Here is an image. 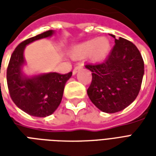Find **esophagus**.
I'll list each match as a JSON object with an SVG mask.
<instances>
[{"label": "esophagus", "instance_id": "obj_1", "mask_svg": "<svg viewBox=\"0 0 156 156\" xmlns=\"http://www.w3.org/2000/svg\"><path fill=\"white\" fill-rule=\"evenodd\" d=\"M82 68H83L82 66H77V67H75L74 69H73V74H76L80 69H82Z\"/></svg>", "mask_w": 156, "mask_h": 156}]
</instances>
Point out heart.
Masks as SVG:
<instances>
[{
	"label": "heart",
	"instance_id": "b5f03b06",
	"mask_svg": "<svg viewBox=\"0 0 156 156\" xmlns=\"http://www.w3.org/2000/svg\"><path fill=\"white\" fill-rule=\"evenodd\" d=\"M110 44L107 39L94 38L77 45L72 49L71 54L75 58H86L90 55L92 59L98 61L108 54Z\"/></svg>",
	"mask_w": 156,
	"mask_h": 156
}]
</instances>
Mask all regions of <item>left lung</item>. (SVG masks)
Masks as SVG:
<instances>
[{
    "label": "left lung",
    "instance_id": "8db88e82",
    "mask_svg": "<svg viewBox=\"0 0 156 156\" xmlns=\"http://www.w3.org/2000/svg\"><path fill=\"white\" fill-rule=\"evenodd\" d=\"M115 42L103 62L85 66L92 72L88 97L98 109L109 114L121 111L134 101L144 72L142 56L134 43L123 37L115 38Z\"/></svg>",
    "mask_w": 156,
    "mask_h": 156
}]
</instances>
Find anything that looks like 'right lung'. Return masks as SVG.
Wrapping results in <instances>:
<instances>
[{
    "label": "right lung",
    "mask_w": 156,
    "mask_h": 156,
    "mask_svg": "<svg viewBox=\"0 0 156 156\" xmlns=\"http://www.w3.org/2000/svg\"><path fill=\"white\" fill-rule=\"evenodd\" d=\"M53 32L49 30L20 43L12 52L6 71L7 86L12 101L25 113L35 117L51 115L58 108L66 82L72 76V72L67 74L48 73L31 78L22 73L26 46L36 40L51 37Z\"/></svg>",
    "instance_id": "obj_1"
}]
</instances>
